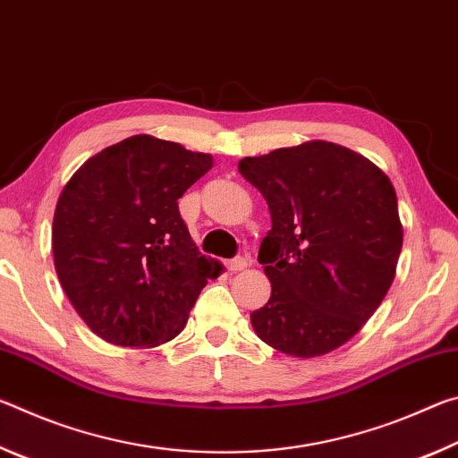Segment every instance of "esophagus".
I'll use <instances>...</instances> for the list:
<instances>
[{
	"label": "esophagus",
	"mask_w": 458,
	"mask_h": 458,
	"mask_svg": "<svg viewBox=\"0 0 458 458\" xmlns=\"http://www.w3.org/2000/svg\"><path fill=\"white\" fill-rule=\"evenodd\" d=\"M248 267V259L244 257H238V259H232L226 262V268L230 273H238V270H244Z\"/></svg>",
	"instance_id": "esophagus-1"
}]
</instances>
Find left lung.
Masks as SVG:
<instances>
[{
	"mask_svg": "<svg viewBox=\"0 0 458 458\" xmlns=\"http://www.w3.org/2000/svg\"><path fill=\"white\" fill-rule=\"evenodd\" d=\"M267 198L262 238L270 299L250 313L257 335L293 358L350 341L382 303L404 240L394 185L368 157L331 141H305L240 159Z\"/></svg>",
	"mask_w": 458,
	"mask_h": 458,
	"instance_id": "1",
	"label": "left lung"
}]
</instances>
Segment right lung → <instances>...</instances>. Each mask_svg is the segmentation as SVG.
Instances as JSON below:
<instances>
[{
  "label": "right lung",
  "mask_w": 458,
  "mask_h": 458,
  "mask_svg": "<svg viewBox=\"0 0 458 458\" xmlns=\"http://www.w3.org/2000/svg\"><path fill=\"white\" fill-rule=\"evenodd\" d=\"M214 165L153 135L92 155L62 188L54 268L81 319L121 347H157L180 333L199 291L224 267L204 257L177 210Z\"/></svg>",
  "instance_id": "obj_1"
}]
</instances>
